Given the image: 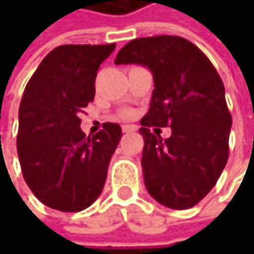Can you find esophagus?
Instances as JSON below:
<instances>
[{
  "instance_id": "34e87169",
  "label": "esophagus",
  "mask_w": 254,
  "mask_h": 254,
  "mask_svg": "<svg viewBox=\"0 0 254 254\" xmlns=\"http://www.w3.org/2000/svg\"><path fill=\"white\" fill-rule=\"evenodd\" d=\"M137 130V127L135 126H123V132H126V134H128V132H134Z\"/></svg>"
}]
</instances>
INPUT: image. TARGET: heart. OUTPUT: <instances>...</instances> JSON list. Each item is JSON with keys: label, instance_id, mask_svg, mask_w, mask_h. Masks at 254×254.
Wrapping results in <instances>:
<instances>
[{"label": "heart", "instance_id": "1", "mask_svg": "<svg viewBox=\"0 0 254 254\" xmlns=\"http://www.w3.org/2000/svg\"><path fill=\"white\" fill-rule=\"evenodd\" d=\"M124 116H126V117H130V116H131V112H126L124 113Z\"/></svg>", "mask_w": 254, "mask_h": 254}]
</instances>
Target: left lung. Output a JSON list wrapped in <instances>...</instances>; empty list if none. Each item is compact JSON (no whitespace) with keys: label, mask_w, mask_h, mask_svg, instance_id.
<instances>
[{"label":"left lung","mask_w":254,"mask_h":254,"mask_svg":"<svg viewBox=\"0 0 254 254\" xmlns=\"http://www.w3.org/2000/svg\"><path fill=\"white\" fill-rule=\"evenodd\" d=\"M116 64L151 70L154 90L141 119L142 174L148 193L171 209H188L203 199L228 162L232 117L219 73L198 46L171 35L132 39ZM171 127L161 139L148 127Z\"/></svg>","instance_id":"8db88e82"}]
</instances>
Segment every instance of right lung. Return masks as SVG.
<instances>
[{"instance_id":"right-lung-1","label":"right lung","mask_w":254,"mask_h":254,"mask_svg":"<svg viewBox=\"0 0 254 254\" xmlns=\"http://www.w3.org/2000/svg\"><path fill=\"white\" fill-rule=\"evenodd\" d=\"M109 45H62L44 58L19 106L16 150L22 175L44 205L62 212L89 208L102 193L122 127L104 123L87 137L80 113L94 99V79Z\"/></svg>"}]
</instances>
